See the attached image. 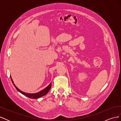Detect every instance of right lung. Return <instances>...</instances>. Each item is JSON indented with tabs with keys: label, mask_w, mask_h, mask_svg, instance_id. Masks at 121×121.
Masks as SVG:
<instances>
[{
	"label": "right lung",
	"mask_w": 121,
	"mask_h": 121,
	"mask_svg": "<svg viewBox=\"0 0 121 121\" xmlns=\"http://www.w3.org/2000/svg\"><path fill=\"white\" fill-rule=\"evenodd\" d=\"M10 79H11V80H12V82H13V84L14 86L16 87V88L17 89V90L18 91H19L20 92H21V93H22L23 94H24V95L28 97L29 98H33V99L38 98L39 97H42V96H43L44 95H46L47 93L48 92V91H49V90L51 88V87H52V83H51L48 86L46 87L45 88L42 90L41 91H39V92H38L37 93H28L24 92H23V91H22L21 90H20L19 88H18L15 85V84L13 83V79H12V77H11V76H10Z\"/></svg>",
	"instance_id": "1"
}]
</instances>
